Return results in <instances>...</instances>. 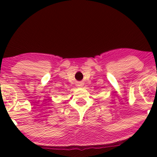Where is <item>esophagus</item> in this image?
Wrapping results in <instances>:
<instances>
[{
  "label": "esophagus",
  "mask_w": 157,
  "mask_h": 157,
  "mask_svg": "<svg viewBox=\"0 0 157 157\" xmlns=\"http://www.w3.org/2000/svg\"><path fill=\"white\" fill-rule=\"evenodd\" d=\"M82 86H83V84H82V82H78V83H77V86H78V87H82Z\"/></svg>",
  "instance_id": "1"
}]
</instances>
